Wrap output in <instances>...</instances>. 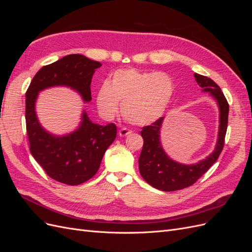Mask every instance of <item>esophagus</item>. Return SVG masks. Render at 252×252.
<instances>
[{"mask_svg":"<svg viewBox=\"0 0 252 252\" xmlns=\"http://www.w3.org/2000/svg\"><path fill=\"white\" fill-rule=\"evenodd\" d=\"M129 134H131V131L128 130V129H126V128H122L119 130V135L122 136V138H124V136L129 135Z\"/></svg>","mask_w":252,"mask_h":252,"instance_id":"esophagus-1","label":"esophagus"}]
</instances>
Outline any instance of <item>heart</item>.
<instances>
[{
	"mask_svg": "<svg viewBox=\"0 0 252 252\" xmlns=\"http://www.w3.org/2000/svg\"><path fill=\"white\" fill-rule=\"evenodd\" d=\"M174 94V82L166 72H148L126 68L114 71L96 91V106L105 119H112L119 104L125 120L146 126L161 119Z\"/></svg>",
	"mask_w": 252,
	"mask_h": 252,
	"instance_id": "b5f03b06",
	"label": "heart"
}]
</instances>
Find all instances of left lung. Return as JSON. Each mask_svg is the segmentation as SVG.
<instances>
[{
	"mask_svg": "<svg viewBox=\"0 0 252 252\" xmlns=\"http://www.w3.org/2000/svg\"><path fill=\"white\" fill-rule=\"evenodd\" d=\"M194 78L203 93H207L219 107L217 144L211 154L201 161L194 164H183L171 158L162 146L161 129L165 118L143 127L141 135L144 145L139 158L140 173L148 184L162 191H174L194 184L216 163L224 147L229 105L222 90L211 79L197 73L194 74Z\"/></svg>",
	"mask_w": 252,
	"mask_h": 252,
	"instance_id": "1",
	"label": "left lung"
}]
</instances>
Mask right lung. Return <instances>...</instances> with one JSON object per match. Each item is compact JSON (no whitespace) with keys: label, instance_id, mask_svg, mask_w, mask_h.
<instances>
[{"label":"right lung","instance_id":"add662e5","mask_svg":"<svg viewBox=\"0 0 252 252\" xmlns=\"http://www.w3.org/2000/svg\"><path fill=\"white\" fill-rule=\"evenodd\" d=\"M102 64L83 55H69L42 67L26 93V128L30 152L49 177L66 185L75 186L90 180L97 172L105 151L117 136V126H102L82 110L74 130L55 134L45 129L36 116L39 94L53 87H67L77 93L84 103L91 101L90 84L95 69Z\"/></svg>","mask_w":252,"mask_h":252}]
</instances>
